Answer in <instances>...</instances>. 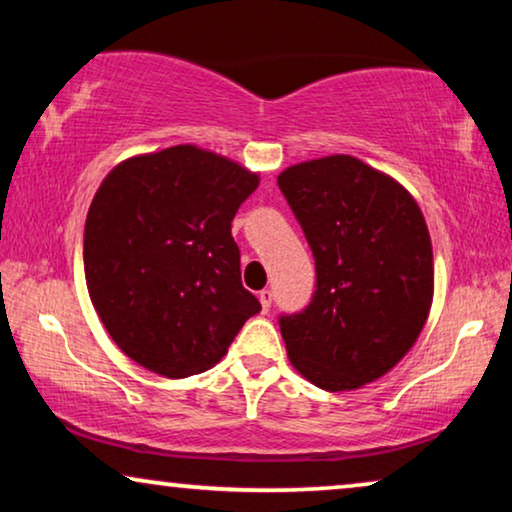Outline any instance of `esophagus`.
I'll return each mask as SVG.
<instances>
[{"instance_id":"esophagus-1","label":"esophagus","mask_w":512,"mask_h":512,"mask_svg":"<svg viewBox=\"0 0 512 512\" xmlns=\"http://www.w3.org/2000/svg\"><path fill=\"white\" fill-rule=\"evenodd\" d=\"M258 300H261L263 312H268L270 305H272V291L270 289H263L261 293H258Z\"/></svg>"}]
</instances>
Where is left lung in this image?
Returning <instances> with one entry per match:
<instances>
[{
  "instance_id": "left-lung-1",
  "label": "left lung",
  "mask_w": 512,
  "mask_h": 512,
  "mask_svg": "<svg viewBox=\"0 0 512 512\" xmlns=\"http://www.w3.org/2000/svg\"><path fill=\"white\" fill-rule=\"evenodd\" d=\"M305 230L317 291L279 319L291 366L314 387L352 391L415 345L433 303V249L417 200L394 177L335 153L277 177Z\"/></svg>"
}]
</instances>
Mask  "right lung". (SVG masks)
I'll return each instance as SVG.
<instances>
[{
    "label": "right lung",
    "mask_w": 512,
    "mask_h": 512,
    "mask_svg": "<svg viewBox=\"0 0 512 512\" xmlns=\"http://www.w3.org/2000/svg\"><path fill=\"white\" fill-rule=\"evenodd\" d=\"M256 172L179 144L118 163L83 233L88 296L125 356L170 380L212 368L261 312L242 286L230 221Z\"/></svg>",
    "instance_id": "right-lung-1"
}]
</instances>
